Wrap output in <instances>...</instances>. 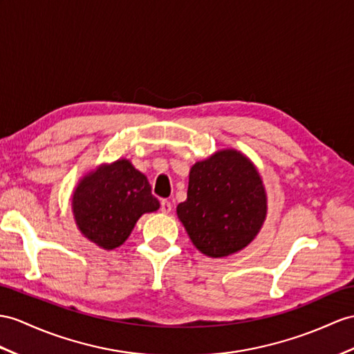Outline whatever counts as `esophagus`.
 <instances>
[{"label":"esophagus","instance_id":"1","mask_svg":"<svg viewBox=\"0 0 354 354\" xmlns=\"http://www.w3.org/2000/svg\"><path fill=\"white\" fill-rule=\"evenodd\" d=\"M171 210H172V205H171V203H169L168 200H162V201H160V212H162V213H165V214H168Z\"/></svg>","mask_w":354,"mask_h":354}]
</instances>
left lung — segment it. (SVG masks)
<instances>
[{"instance_id":"obj_1","label":"left lung","mask_w":354,"mask_h":354,"mask_svg":"<svg viewBox=\"0 0 354 354\" xmlns=\"http://www.w3.org/2000/svg\"><path fill=\"white\" fill-rule=\"evenodd\" d=\"M266 210L255 167L239 151L223 150L191 168L187 198L177 205V216L196 249L216 258L251 243Z\"/></svg>"}]
</instances>
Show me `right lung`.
<instances>
[{"instance_id": "1", "label": "right lung", "mask_w": 354, "mask_h": 354, "mask_svg": "<svg viewBox=\"0 0 354 354\" xmlns=\"http://www.w3.org/2000/svg\"><path fill=\"white\" fill-rule=\"evenodd\" d=\"M72 207L82 234L105 249L124 243L141 214L159 209L147 177L123 159L90 172L77 185Z\"/></svg>"}]
</instances>
